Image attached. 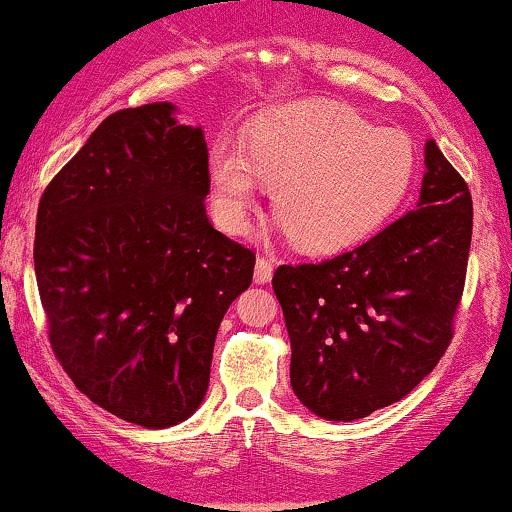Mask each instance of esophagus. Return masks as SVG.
Here are the masks:
<instances>
[{"mask_svg": "<svg viewBox=\"0 0 512 512\" xmlns=\"http://www.w3.org/2000/svg\"><path fill=\"white\" fill-rule=\"evenodd\" d=\"M256 284H268L272 279V263L268 258H258L256 261V272H254Z\"/></svg>", "mask_w": 512, "mask_h": 512, "instance_id": "esophagus-1", "label": "esophagus"}]
</instances>
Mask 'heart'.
Masks as SVG:
<instances>
[{
  "label": "heart",
  "instance_id": "heart-1",
  "mask_svg": "<svg viewBox=\"0 0 512 512\" xmlns=\"http://www.w3.org/2000/svg\"><path fill=\"white\" fill-rule=\"evenodd\" d=\"M415 144L370 128L352 109L307 100L256 118L249 146L221 139L207 160L209 205L226 233H242L265 184L279 226L307 251L366 237L398 207L415 174Z\"/></svg>",
  "mask_w": 512,
  "mask_h": 512
}]
</instances>
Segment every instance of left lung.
<instances>
[{"mask_svg":"<svg viewBox=\"0 0 512 512\" xmlns=\"http://www.w3.org/2000/svg\"><path fill=\"white\" fill-rule=\"evenodd\" d=\"M417 207L361 247L279 265L272 289L291 338V387L307 410L352 422L408 396L445 354L473 233L466 181L424 146Z\"/></svg>","mask_w":512,"mask_h":512,"instance_id":"obj_1","label":"left lung"}]
</instances>
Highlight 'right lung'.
<instances>
[{"label":"right lung","mask_w":512,"mask_h":512,"mask_svg":"<svg viewBox=\"0 0 512 512\" xmlns=\"http://www.w3.org/2000/svg\"><path fill=\"white\" fill-rule=\"evenodd\" d=\"M172 102L104 118L41 195L34 272L76 389L167 429L200 408L214 340L254 251L207 219V144Z\"/></svg>","instance_id":"1"}]
</instances>
